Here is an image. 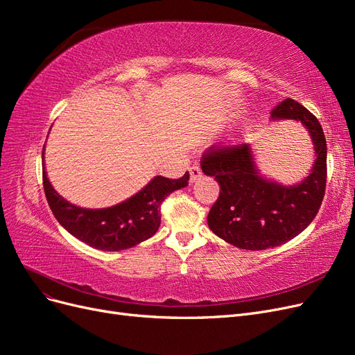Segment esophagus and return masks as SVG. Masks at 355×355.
<instances>
[{"label": "esophagus", "instance_id": "34e87169", "mask_svg": "<svg viewBox=\"0 0 355 355\" xmlns=\"http://www.w3.org/2000/svg\"><path fill=\"white\" fill-rule=\"evenodd\" d=\"M201 176V168L198 164H194L192 167H189V182L194 184V182Z\"/></svg>", "mask_w": 355, "mask_h": 355}]
</instances>
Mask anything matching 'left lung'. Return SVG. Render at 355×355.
Segmentation results:
<instances>
[{
	"label": "left lung",
	"instance_id": "left-lung-1",
	"mask_svg": "<svg viewBox=\"0 0 355 355\" xmlns=\"http://www.w3.org/2000/svg\"><path fill=\"white\" fill-rule=\"evenodd\" d=\"M272 120H296L313 137L315 164L311 175L293 187L259 176L250 146L213 145L201 157V168L220 185L207 223L227 243L244 250H263L295 239L317 216L327 180V145L317 116L293 99L271 111Z\"/></svg>",
	"mask_w": 355,
	"mask_h": 355
}]
</instances>
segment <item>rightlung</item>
<instances>
[{
    "mask_svg": "<svg viewBox=\"0 0 355 355\" xmlns=\"http://www.w3.org/2000/svg\"><path fill=\"white\" fill-rule=\"evenodd\" d=\"M188 171L179 179L155 176L136 196L116 206L81 209L60 197L42 170L46 198L58 222L73 237L105 252L125 250L151 239L161 222V204L173 191L188 187Z\"/></svg>",
    "mask_w": 355,
    "mask_h": 355,
    "instance_id": "right-lung-1",
    "label": "right lung"
}]
</instances>
